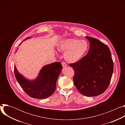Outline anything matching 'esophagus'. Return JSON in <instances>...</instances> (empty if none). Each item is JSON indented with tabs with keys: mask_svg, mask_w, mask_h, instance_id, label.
Masks as SVG:
<instances>
[{
	"mask_svg": "<svg viewBox=\"0 0 125 125\" xmlns=\"http://www.w3.org/2000/svg\"><path fill=\"white\" fill-rule=\"evenodd\" d=\"M61 64H62V65L63 67H66V66H67V64H66V63L65 62H62L61 63Z\"/></svg>",
	"mask_w": 125,
	"mask_h": 125,
	"instance_id": "obj_1",
	"label": "esophagus"
}]
</instances>
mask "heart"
Segmentation results:
<instances>
[{
  "label": "heart",
  "instance_id": "b5f03b06",
  "mask_svg": "<svg viewBox=\"0 0 125 125\" xmlns=\"http://www.w3.org/2000/svg\"><path fill=\"white\" fill-rule=\"evenodd\" d=\"M89 47L85 40L66 39L61 40L56 49L59 52H64V58L68 62L75 63L80 61L86 54Z\"/></svg>",
  "mask_w": 125,
  "mask_h": 125
}]
</instances>
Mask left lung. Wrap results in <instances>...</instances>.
<instances>
[{
    "label": "left lung",
    "mask_w": 125,
    "mask_h": 125,
    "mask_svg": "<svg viewBox=\"0 0 125 125\" xmlns=\"http://www.w3.org/2000/svg\"><path fill=\"white\" fill-rule=\"evenodd\" d=\"M87 54L78 62L70 64L75 71L74 83L83 95L92 97L103 93L111 81L113 62L108 46L91 37Z\"/></svg>",
    "instance_id": "obj_1"
}]
</instances>
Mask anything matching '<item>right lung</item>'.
<instances>
[{"label":"right lung","instance_id":"obj_1","mask_svg":"<svg viewBox=\"0 0 125 125\" xmlns=\"http://www.w3.org/2000/svg\"><path fill=\"white\" fill-rule=\"evenodd\" d=\"M30 38L28 37L24 41ZM62 69V66L60 62L45 65L40 71L37 78L33 80L25 78L18 72L15 65L14 73L18 82L29 96L34 98L44 99L54 93L56 82Z\"/></svg>","mask_w":125,"mask_h":125}]
</instances>
